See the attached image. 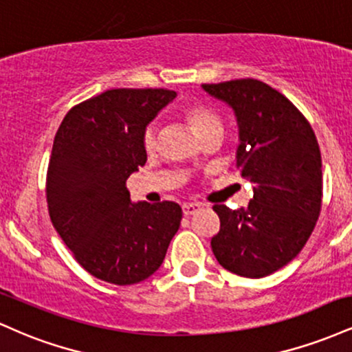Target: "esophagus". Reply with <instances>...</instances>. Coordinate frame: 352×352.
<instances>
[{
    "label": "esophagus",
    "instance_id": "34e87169",
    "mask_svg": "<svg viewBox=\"0 0 352 352\" xmlns=\"http://www.w3.org/2000/svg\"><path fill=\"white\" fill-rule=\"evenodd\" d=\"M200 208H201V204H197V201H188V204L182 205V212H184L185 217L193 215V213L199 212Z\"/></svg>",
    "mask_w": 352,
    "mask_h": 352
}]
</instances>
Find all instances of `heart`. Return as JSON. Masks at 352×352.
Segmentation results:
<instances>
[{
	"label": "heart",
	"mask_w": 352,
	"mask_h": 352,
	"mask_svg": "<svg viewBox=\"0 0 352 352\" xmlns=\"http://www.w3.org/2000/svg\"><path fill=\"white\" fill-rule=\"evenodd\" d=\"M185 119L197 131V134L204 137L208 132H221L223 134V122L212 109L204 106H192L185 109ZM159 125L151 124L144 132V147L147 152H153L159 145Z\"/></svg>",
	"instance_id": "b5f03b06"
}]
</instances>
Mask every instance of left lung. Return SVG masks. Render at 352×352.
Masks as SVG:
<instances>
[{"instance_id":"obj_1","label":"left lung","mask_w":352,"mask_h":352,"mask_svg":"<svg viewBox=\"0 0 352 352\" xmlns=\"http://www.w3.org/2000/svg\"><path fill=\"white\" fill-rule=\"evenodd\" d=\"M233 111L236 165L253 182L248 207L215 205L220 232L212 238L217 261L245 278H263L301 252L321 210V152L308 120L276 89L256 79L201 84Z\"/></svg>"}]
</instances>
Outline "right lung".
Instances as JSON below:
<instances>
[{
  "label": "right lung",
  "instance_id": "obj_1",
  "mask_svg": "<svg viewBox=\"0 0 352 352\" xmlns=\"http://www.w3.org/2000/svg\"><path fill=\"white\" fill-rule=\"evenodd\" d=\"M175 96L111 89L72 107L56 132L46 184L51 221L99 280L119 286L147 280L180 227L179 204H135L125 187L147 160L145 129Z\"/></svg>",
  "mask_w": 352,
  "mask_h": 352
}]
</instances>
